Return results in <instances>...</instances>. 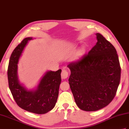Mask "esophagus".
Wrapping results in <instances>:
<instances>
[{"mask_svg": "<svg viewBox=\"0 0 129 129\" xmlns=\"http://www.w3.org/2000/svg\"><path fill=\"white\" fill-rule=\"evenodd\" d=\"M68 76H69V73H68V71L66 69L62 70V71L61 72V77L62 79H67L68 77Z\"/></svg>", "mask_w": 129, "mask_h": 129, "instance_id": "esophagus-1", "label": "esophagus"}]
</instances>
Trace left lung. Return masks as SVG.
I'll return each instance as SVG.
<instances>
[{
  "instance_id": "8db88e82",
  "label": "left lung",
  "mask_w": 129,
  "mask_h": 129,
  "mask_svg": "<svg viewBox=\"0 0 129 129\" xmlns=\"http://www.w3.org/2000/svg\"><path fill=\"white\" fill-rule=\"evenodd\" d=\"M97 42L88 54L67 67L71 74L69 83L80 109L97 111L111 102L120 83L121 68L116 50L102 35L97 33Z\"/></svg>"
}]
</instances>
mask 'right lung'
Returning a JSON list of instances; mask_svg holds the SVG:
<instances>
[{"mask_svg": "<svg viewBox=\"0 0 129 129\" xmlns=\"http://www.w3.org/2000/svg\"><path fill=\"white\" fill-rule=\"evenodd\" d=\"M33 39L25 38L12 53L8 69L9 87L14 100L20 108L29 112L43 114L55 106L61 81V70L46 71L33 89H27L20 83L18 76L19 61L27 44Z\"/></svg>", "mask_w": 129, "mask_h": 129, "instance_id": "1", "label": "right lung"}]
</instances>
